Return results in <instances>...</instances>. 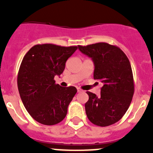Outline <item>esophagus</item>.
<instances>
[{
    "label": "esophagus",
    "mask_w": 153,
    "mask_h": 153,
    "mask_svg": "<svg viewBox=\"0 0 153 153\" xmlns=\"http://www.w3.org/2000/svg\"><path fill=\"white\" fill-rule=\"evenodd\" d=\"M77 92H78V93H81V92H83V90H81V89H79V88H77Z\"/></svg>",
    "instance_id": "1"
}]
</instances>
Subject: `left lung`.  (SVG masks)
Listing matches in <instances>:
<instances>
[{
	"label": "left lung",
	"mask_w": 153,
	"mask_h": 153,
	"mask_svg": "<svg viewBox=\"0 0 153 153\" xmlns=\"http://www.w3.org/2000/svg\"><path fill=\"white\" fill-rule=\"evenodd\" d=\"M94 63L93 78L103 83L100 95L87 91L86 116L94 125L108 126L118 122L129 108L134 94L130 63L123 51L107 43L78 46Z\"/></svg>",
	"instance_id": "left-lung-1"
}]
</instances>
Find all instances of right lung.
I'll list each match as a JSON object with an SVG mask.
<instances>
[{"label":"right lung","mask_w":153,"mask_h":153,"mask_svg":"<svg viewBox=\"0 0 153 153\" xmlns=\"http://www.w3.org/2000/svg\"><path fill=\"white\" fill-rule=\"evenodd\" d=\"M77 48L36 44L23 58L17 75L19 93L24 107L40 123L56 125L67 116L77 90L74 86L56 84L54 76L63 72L67 59Z\"/></svg>","instance_id":"1"}]
</instances>
